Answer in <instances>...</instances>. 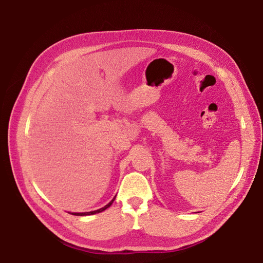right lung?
<instances>
[{
	"label": "right lung",
	"mask_w": 263,
	"mask_h": 263,
	"mask_svg": "<svg viewBox=\"0 0 263 263\" xmlns=\"http://www.w3.org/2000/svg\"><path fill=\"white\" fill-rule=\"evenodd\" d=\"M115 198H116V197H114V199L111 200L108 204H106L105 206H103V208H100V209H98V210H93V211H89V212H72L71 215H76V216H88V215H95V214H98V212H102V211H104V210L107 209L108 206H110V205H111V203H113V201L115 200Z\"/></svg>",
	"instance_id": "1"
}]
</instances>
